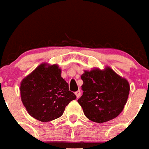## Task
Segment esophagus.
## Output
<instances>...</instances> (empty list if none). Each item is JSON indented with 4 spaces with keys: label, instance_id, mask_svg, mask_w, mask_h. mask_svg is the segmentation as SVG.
Returning a JSON list of instances; mask_svg holds the SVG:
<instances>
[{
    "label": "esophagus",
    "instance_id": "esophagus-1",
    "mask_svg": "<svg viewBox=\"0 0 149 149\" xmlns=\"http://www.w3.org/2000/svg\"><path fill=\"white\" fill-rule=\"evenodd\" d=\"M75 95H76V97H77V98H79V97H81V91H80V90H79V91L75 92Z\"/></svg>",
    "mask_w": 149,
    "mask_h": 149
}]
</instances>
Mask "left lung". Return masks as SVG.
<instances>
[{
    "instance_id": "obj_1",
    "label": "left lung",
    "mask_w": 149,
    "mask_h": 149,
    "mask_svg": "<svg viewBox=\"0 0 149 149\" xmlns=\"http://www.w3.org/2000/svg\"><path fill=\"white\" fill-rule=\"evenodd\" d=\"M83 91L78 102L89 120L102 123L123 111L130 94V84L109 67L84 70L81 75Z\"/></svg>"
}]
</instances>
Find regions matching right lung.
Masks as SVG:
<instances>
[{
	"label": "right lung",
	"instance_id": "add662e5",
	"mask_svg": "<svg viewBox=\"0 0 149 149\" xmlns=\"http://www.w3.org/2000/svg\"><path fill=\"white\" fill-rule=\"evenodd\" d=\"M20 96L29 115L41 122L60 118L66 106L75 100L57 64L43 63L21 81Z\"/></svg>",
	"mask_w": 149,
	"mask_h": 149
}]
</instances>
